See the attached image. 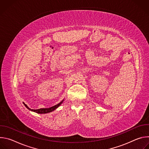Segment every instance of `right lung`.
<instances>
[{"instance_id": "right-lung-1", "label": "right lung", "mask_w": 149, "mask_h": 149, "mask_svg": "<svg viewBox=\"0 0 149 149\" xmlns=\"http://www.w3.org/2000/svg\"><path fill=\"white\" fill-rule=\"evenodd\" d=\"M63 101V100L61 102H60L59 103H58V104H56V105H55L53 106V107H50V108H48V109H38V110L31 109L30 108H29V107H28V105H27L26 104H25L24 102V104L25 105V107H26L28 109H29V110H31V111H34V112H35V113H39V114H45V113H48L52 112V111H53L54 110H55V109H56L59 107V106L62 103Z\"/></svg>"}]
</instances>
